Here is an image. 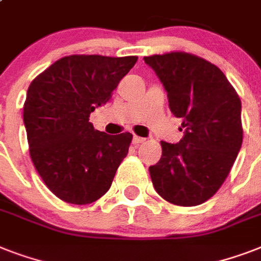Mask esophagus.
<instances>
[{
  "mask_svg": "<svg viewBox=\"0 0 261 261\" xmlns=\"http://www.w3.org/2000/svg\"><path fill=\"white\" fill-rule=\"evenodd\" d=\"M143 142H145V138H141V137H134V138H133V143H134L135 146H139V145Z\"/></svg>",
  "mask_w": 261,
  "mask_h": 261,
  "instance_id": "34e87169",
  "label": "esophagus"
}]
</instances>
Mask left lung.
Returning <instances> with one entry per match:
<instances>
[{"label": "left lung", "mask_w": 261, "mask_h": 261, "mask_svg": "<svg viewBox=\"0 0 261 261\" xmlns=\"http://www.w3.org/2000/svg\"><path fill=\"white\" fill-rule=\"evenodd\" d=\"M181 118L178 143L161 141L163 155L149 167L155 191L176 206H198L221 188L243 143L241 100L221 69L188 53L145 57Z\"/></svg>", "instance_id": "1"}]
</instances>
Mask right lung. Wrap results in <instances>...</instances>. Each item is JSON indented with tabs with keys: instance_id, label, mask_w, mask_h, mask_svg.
Segmentation results:
<instances>
[{
	"instance_id": "right-lung-1",
	"label": "right lung",
	"mask_w": 261,
	"mask_h": 261,
	"mask_svg": "<svg viewBox=\"0 0 261 261\" xmlns=\"http://www.w3.org/2000/svg\"><path fill=\"white\" fill-rule=\"evenodd\" d=\"M137 59L69 55L31 83L22 114L31 160L63 202L89 204L110 190L133 134L94 130L89 115L112 97Z\"/></svg>"
}]
</instances>
